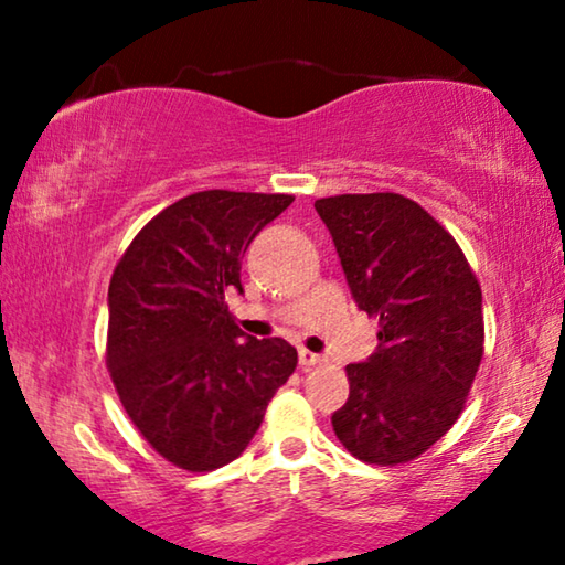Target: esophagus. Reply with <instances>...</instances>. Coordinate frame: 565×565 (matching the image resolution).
I'll list each match as a JSON object with an SVG mask.
<instances>
[{
    "label": "esophagus",
    "instance_id": "34e87169",
    "mask_svg": "<svg viewBox=\"0 0 565 565\" xmlns=\"http://www.w3.org/2000/svg\"><path fill=\"white\" fill-rule=\"evenodd\" d=\"M298 362H300V367L308 370V367H316V365H321L323 358H321V354H316V352L300 350V352H298Z\"/></svg>",
    "mask_w": 565,
    "mask_h": 565
}]
</instances>
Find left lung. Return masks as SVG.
<instances>
[{
	"instance_id": "1",
	"label": "left lung",
	"mask_w": 565,
	"mask_h": 565,
	"mask_svg": "<svg viewBox=\"0 0 565 565\" xmlns=\"http://www.w3.org/2000/svg\"><path fill=\"white\" fill-rule=\"evenodd\" d=\"M377 350L347 365L350 398L331 416L339 443L370 466L427 452L458 422L483 358L481 285L450 231L396 192L313 203Z\"/></svg>"
}]
</instances>
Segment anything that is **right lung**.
<instances>
[{"instance_id": "add662e5", "label": "right lung", "mask_w": 565, "mask_h": 565, "mask_svg": "<svg viewBox=\"0 0 565 565\" xmlns=\"http://www.w3.org/2000/svg\"><path fill=\"white\" fill-rule=\"evenodd\" d=\"M292 195L205 190L138 231L107 290L105 362L120 404L161 458L192 473L246 450L298 365L285 339L236 327L242 257Z\"/></svg>"}]
</instances>
